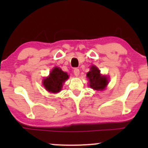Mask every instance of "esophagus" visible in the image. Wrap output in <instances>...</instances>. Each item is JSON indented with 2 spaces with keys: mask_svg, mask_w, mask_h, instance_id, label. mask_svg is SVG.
Listing matches in <instances>:
<instances>
[{
  "mask_svg": "<svg viewBox=\"0 0 148 148\" xmlns=\"http://www.w3.org/2000/svg\"><path fill=\"white\" fill-rule=\"evenodd\" d=\"M74 74L76 77H78L79 75V69L78 68H75L74 69Z\"/></svg>",
  "mask_w": 148,
  "mask_h": 148,
  "instance_id": "obj_1",
  "label": "esophagus"
}]
</instances>
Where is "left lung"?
I'll use <instances>...</instances> for the list:
<instances>
[{
  "mask_svg": "<svg viewBox=\"0 0 148 148\" xmlns=\"http://www.w3.org/2000/svg\"><path fill=\"white\" fill-rule=\"evenodd\" d=\"M86 77L89 79L90 87L96 90L104 89L108 84L107 77L101 76L100 71L95 66L91 67V70L86 74Z\"/></svg>",
  "mask_w": 148,
  "mask_h": 148,
  "instance_id": "left-lung-1",
  "label": "left lung"
}]
</instances>
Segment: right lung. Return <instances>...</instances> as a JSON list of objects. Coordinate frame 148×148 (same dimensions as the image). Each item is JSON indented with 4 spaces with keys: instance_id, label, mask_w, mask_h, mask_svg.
<instances>
[{
    "instance_id": "add662e5",
    "label": "right lung",
    "mask_w": 148,
    "mask_h": 148,
    "mask_svg": "<svg viewBox=\"0 0 148 148\" xmlns=\"http://www.w3.org/2000/svg\"><path fill=\"white\" fill-rule=\"evenodd\" d=\"M68 78L67 73L64 72L58 67H55L51 71L49 77L44 79L43 84L46 90L52 93H56L60 92L64 82Z\"/></svg>"
}]
</instances>
